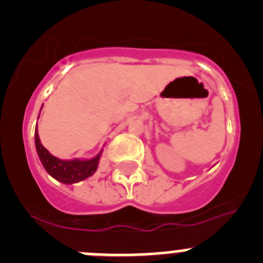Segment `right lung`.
Wrapping results in <instances>:
<instances>
[{"label": "right lung", "instance_id": "add662e5", "mask_svg": "<svg viewBox=\"0 0 263 263\" xmlns=\"http://www.w3.org/2000/svg\"><path fill=\"white\" fill-rule=\"evenodd\" d=\"M35 147L39 159H41L46 171L52 178L64 183V184H72V183L81 182V180L89 178V176L93 175L95 171L97 170V166H99L100 154L88 160L58 159L57 157L51 155L47 152V148H45V146L41 143L38 129H35Z\"/></svg>", "mask_w": 263, "mask_h": 263}]
</instances>
